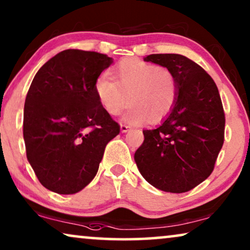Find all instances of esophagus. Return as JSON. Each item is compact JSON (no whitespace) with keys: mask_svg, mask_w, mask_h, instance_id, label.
Masks as SVG:
<instances>
[{"mask_svg":"<svg viewBox=\"0 0 250 250\" xmlns=\"http://www.w3.org/2000/svg\"><path fill=\"white\" fill-rule=\"evenodd\" d=\"M129 128H131V127H129L128 125H125V124H122V125H121V131H122L123 133H126V132L128 131Z\"/></svg>","mask_w":250,"mask_h":250,"instance_id":"1","label":"esophagus"}]
</instances>
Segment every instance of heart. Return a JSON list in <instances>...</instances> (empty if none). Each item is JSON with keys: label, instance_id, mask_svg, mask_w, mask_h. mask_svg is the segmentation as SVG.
Here are the masks:
<instances>
[{"label": "heart", "instance_id": "b5f03b06", "mask_svg": "<svg viewBox=\"0 0 250 250\" xmlns=\"http://www.w3.org/2000/svg\"><path fill=\"white\" fill-rule=\"evenodd\" d=\"M95 80L94 92L108 114L119 115L128 104L124 121L133 125L159 122L172 111L177 100V83L167 68L139 59H124Z\"/></svg>", "mask_w": 250, "mask_h": 250}]
</instances>
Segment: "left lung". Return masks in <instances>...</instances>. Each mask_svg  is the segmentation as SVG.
Returning a JSON list of instances; mask_svg holds the SVG:
<instances>
[{"mask_svg": "<svg viewBox=\"0 0 250 250\" xmlns=\"http://www.w3.org/2000/svg\"><path fill=\"white\" fill-rule=\"evenodd\" d=\"M145 61L174 75L177 100L159 127L143 131L136 166L157 189L187 192L210 175L223 146L225 115L218 88L204 68L181 54H150Z\"/></svg>", "mask_w": 250, "mask_h": 250, "instance_id": "left-lung-1", "label": "left lung"}]
</instances>
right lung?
Listing matches in <instances>:
<instances>
[{
  "label": "right lung",
  "instance_id": "add662e5",
  "mask_svg": "<svg viewBox=\"0 0 250 250\" xmlns=\"http://www.w3.org/2000/svg\"><path fill=\"white\" fill-rule=\"evenodd\" d=\"M112 62L93 51L64 50L34 77L23 109L27 159L46 189L73 194L97 175L121 126L99 104L95 80Z\"/></svg>",
  "mask_w": 250,
  "mask_h": 250
}]
</instances>
